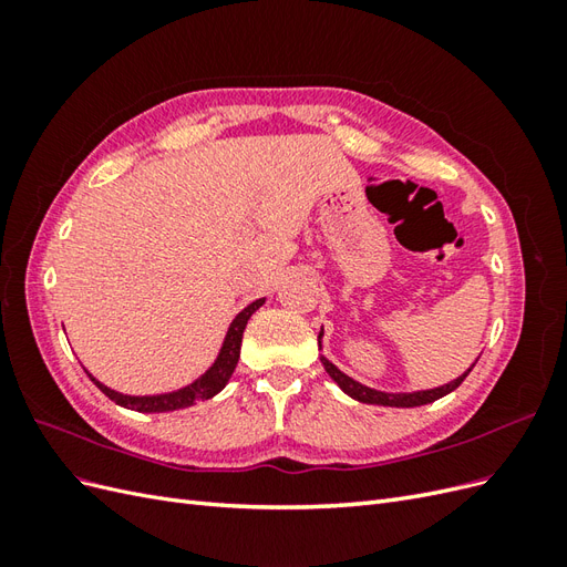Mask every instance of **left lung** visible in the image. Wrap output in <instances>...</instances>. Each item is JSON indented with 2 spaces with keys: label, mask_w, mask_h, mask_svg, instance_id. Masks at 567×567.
Listing matches in <instances>:
<instances>
[{
  "label": "left lung",
  "mask_w": 567,
  "mask_h": 567,
  "mask_svg": "<svg viewBox=\"0 0 567 567\" xmlns=\"http://www.w3.org/2000/svg\"><path fill=\"white\" fill-rule=\"evenodd\" d=\"M319 338H321V333H319ZM321 364H323L326 373H329L331 379H333L342 390H346V392L350 394V398H354V400H359V402H364V404H381V406H421V404H427V402H435V400L444 398V394H447V392L456 390V388L463 383V379H466V375L471 373V369L475 367V364H473L466 373L458 375L456 381H452V383H447V385H442V388H435V390H421V392L390 394V392L371 390V388H367V385H362V383L352 381L350 375H346V373H342L340 369H336V367H333L326 357H321Z\"/></svg>",
  "instance_id": "8db88e82"
}]
</instances>
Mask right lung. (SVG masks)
Instances as JSON below:
<instances>
[{"mask_svg":"<svg viewBox=\"0 0 567 567\" xmlns=\"http://www.w3.org/2000/svg\"><path fill=\"white\" fill-rule=\"evenodd\" d=\"M262 302H265V298L255 300V302H250L246 307L244 312H238V317L229 326L227 338H225V346H221V350H219L217 362L208 371H205L198 381H194L192 385H186V388H182L177 392L148 394V398H132V394L115 392V390L106 388L104 383H99L92 373H90V379L115 404L125 406V409H134V411H144V414H161V411H175V409L192 406L194 402L210 400L231 379V373H234V369L238 364V354H241V340H244L246 323H248L250 315L257 310V307H262Z\"/></svg>","mask_w":567,"mask_h":567,"instance_id":"obj_1","label":"right lung"}]
</instances>
